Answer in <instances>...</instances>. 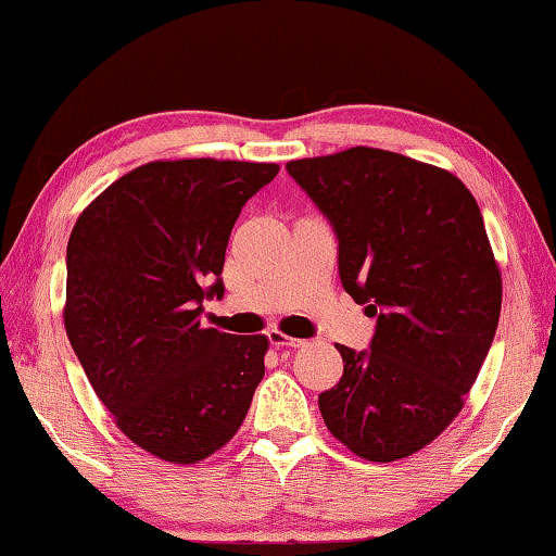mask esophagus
I'll list each match as a JSON object with an SVG mask.
<instances>
[{"label": "esophagus", "instance_id": "1", "mask_svg": "<svg viewBox=\"0 0 556 556\" xmlns=\"http://www.w3.org/2000/svg\"><path fill=\"white\" fill-rule=\"evenodd\" d=\"M267 336H269V343L275 345V348H299V345H304V341H301V338H291L287 333H281L279 328H271Z\"/></svg>", "mask_w": 556, "mask_h": 556}]
</instances>
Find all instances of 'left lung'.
Here are the masks:
<instances>
[{"label":"left lung","instance_id":"1","mask_svg":"<svg viewBox=\"0 0 556 556\" xmlns=\"http://www.w3.org/2000/svg\"><path fill=\"white\" fill-rule=\"evenodd\" d=\"M287 172L333 223L345 291L378 316L370 351L336 345L343 378L318 394L326 427L365 460L417 454L464 409L501 318L478 203L446 168L372 147Z\"/></svg>","mask_w":556,"mask_h":556}]
</instances>
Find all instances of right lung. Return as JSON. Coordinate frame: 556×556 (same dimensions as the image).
<instances>
[{
  "instance_id": "obj_1",
  "label": "right lung",
  "mask_w": 556,
  "mask_h": 556,
  "mask_svg": "<svg viewBox=\"0 0 556 556\" xmlns=\"http://www.w3.org/2000/svg\"><path fill=\"white\" fill-rule=\"evenodd\" d=\"M279 164L159 159L110 184L68 240L63 324L92 390L131 444L191 466L238 434L265 375L267 336L201 326L223 296L242 205Z\"/></svg>"
}]
</instances>
